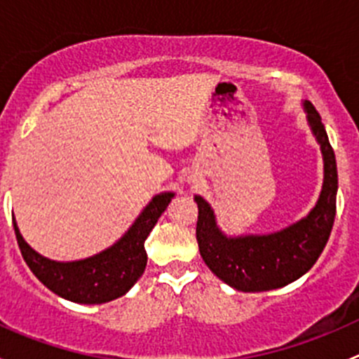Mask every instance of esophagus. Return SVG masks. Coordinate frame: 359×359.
<instances>
[{
    "label": "esophagus",
    "instance_id": "1",
    "mask_svg": "<svg viewBox=\"0 0 359 359\" xmlns=\"http://www.w3.org/2000/svg\"><path fill=\"white\" fill-rule=\"evenodd\" d=\"M189 182H193V184H194V182H196V180H194V179H189Z\"/></svg>",
    "mask_w": 359,
    "mask_h": 359
}]
</instances>
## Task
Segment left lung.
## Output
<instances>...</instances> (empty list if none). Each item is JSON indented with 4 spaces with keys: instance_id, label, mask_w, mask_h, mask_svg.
<instances>
[{
    "instance_id": "left-lung-1",
    "label": "left lung",
    "mask_w": 359,
    "mask_h": 359,
    "mask_svg": "<svg viewBox=\"0 0 359 359\" xmlns=\"http://www.w3.org/2000/svg\"><path fill=\"white\" fill-rule=\"evenodd\" d=\"M304 109L325 163L323 189L307 217L278 233L231 238L219 229L212 206L201 196H194L196 240L203 260L219 280L240 292L274 290L299 280L314 266L330 238L339 184L335 154L321 116L307 100Z\"/></svg>"
}]
</instances>
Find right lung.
Masks as SVG:
<instances>
[{
    "label": "right lung",
    "instance_id": "1",
    "mask_svg": "<svg viewBox=\"0 0 359 359\" xmlns=\"http://www.w3.org/2000/svg\"><path fill=\"white\" fill-rule=\"evenodd\" d=\"M173 196V193L154 196L121 240L88 259L57 262L39 255L25 243L13 219L17 243L32 274L53 293L78 304L109 302L125 295L142 276L147 264L144 241Z\"/></svg>",
    "mask_w": 359,
    "mask_h": 359
}]
</instances>
